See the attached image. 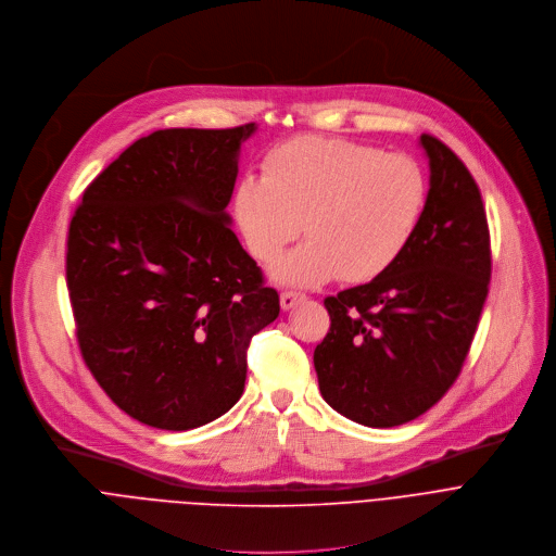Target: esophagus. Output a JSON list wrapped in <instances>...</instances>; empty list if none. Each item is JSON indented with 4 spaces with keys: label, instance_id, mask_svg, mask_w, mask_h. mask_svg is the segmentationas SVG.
I'll use <instances>...</instances> for the list:
<instances>
[{
    "label": "esophagus",
    "instance_id": "esophagus-1",
    "mask_svg": "<svg viewBox=\"0 0 556 556\" xmlns=\"http://www.w3.org/2000/svg\"><path fill=\"white\" fill-rule=\"evenodd\" d=\"M302 300H306V295H304V293H298V291H282V293H280V306H282V311L293 308V306L300 304Z\"/></svg>",
    "mask_w": 556,
    "mask_h": 556
}]
</instances>
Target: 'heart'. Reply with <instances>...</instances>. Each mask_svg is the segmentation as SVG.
I'll use <instances>...</instances> for the list:
<instances>
[{
    "label": "heart",
    "mask_w": 556,
    "mask_h": 556,
    "mask_svg": "<svg viewBox=\"0 0 556 556\" xmlns=\"http://www.w3.org/2000/svg\"><path fill=\"white\" fill-rule=\"evenodd\" d=\"M263 170L265 177L239 179L232 212L248 252L263 265L300 235L302 220L308 241L271 271L282 285L381 276L409 245L427 203V179L412 157L342 138L282 142L265 155Z\"/></svg>",
    "instance_id": "heart-1"
}]
</instances>
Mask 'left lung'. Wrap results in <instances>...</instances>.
Segmentation results:
<instances>
[{
  "mask_svg": "<svg viewBox=\"0 0 556 556\" xmlns=\"http://www.w3.org/2000/svg\"><path fill=\"white\" fill-rule=\"evenodd\" d=\"M429 192L409 245L375 280L324 300L330 330L313 353L324 401L366 427H396L458 379L491 280L480 188L463 160L422 134Z\"/></svg>",
  "mask_w": 556,
  "mask_h": 556,
  "instance_id": "8db88e82",
  "label": "left lung"
}]
</instances>
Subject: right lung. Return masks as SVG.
Returning a JSON list of instances; mask_svg holds the SVG:
<instances>
[{
	"label": "right lung",
	"instance_id": "add662e5",
	"mask_svg": "<svg viewBox=\"0 0 556 556\" xmlns=\"http://www.w3.org/2000/svg\"><path fill=\"white\" fill-rule=\"evenodd\" d=\"M256 125L164 129L83 192L65 276L80 355L131 418L201 427L243 394L248 349L280 313L226 212Z\"/></svg>",
	"mask_w": 556,
	"mask_h": 556
}]
</instances>
